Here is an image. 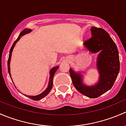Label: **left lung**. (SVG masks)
<instances>
[{
    "label": "left lung",
    "instance_id": "8db88e82",
    "mask_svg": "<svg viewBox=\"0 0 126 126\" xmlns=\"http://www.w3.org/2000/svg\"><path fill=\"white\" fill-rule=\"evenodd\" d=\"M91 38L84 42L85 47L92 53L99 52L97 58L99 80L95 85H85L82 83L81 74L71 68L69 72L72 83L80 93L90 98L99 97L111 88L119 72V53L115 42L104 29L92 27Z\"/></svg>",
    "mask_w": 126,
    "mask_h": 126
}]
</instances>
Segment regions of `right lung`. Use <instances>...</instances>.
Wrapping results in <instances>:
<instances>
[{
  "instance_id": "right-lung-1",
  "label": "right lung",
  "mask_w": 126,
  "mask_h": 126,
  "mask_svg": "<svg viewBox=\"0 0 126 126\" xmlns=\"http://www.w3.org/2000/svg\"><path fill=\"white\" fill-rule=\"evenodd\" d=\"M31 32H32V30H31V29H25L24 30H22V31L21 32V33H20L19 35L18 38H17V39H16V40L15 41V42H14V43L13 44L12 46H11V49H10V54H9V57H8V71L9 75H10V78H11V80H12V79H11V74H10V61H11V54H12V51H13V50L14 47H15L16 43H17V42L19 40L21 36H23V35H25L26 33H29ZM58 68H59V66H58L54 67V68H52V69H50V77H49V85H48L47 88L46 89V90H44V91H43L42 93H41L40 94L37 95V96H27V95H25V94H24V95H25V96H27V97H29V98H30V99H31L33 100V101H39V100L41 99H43V97H44L45 96H46L49 93V92H50V90H51L52 88L53 77H54V74H55V72H56V71H57V70L58 69ZM13 84H14V83H13Z\"/></svg>"
}]
</instances>
